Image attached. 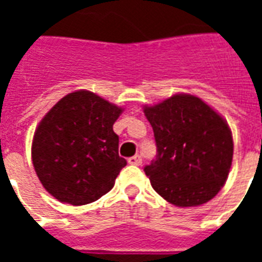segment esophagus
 <instances>
[{"label": "esophagus", "instance_id": "esophagus-1", "mask_svg": "<svg viewBox=\"0 0 262 262\" xmlns=\"http://www.w3.org/2000/svg\"><path fill=\"white\" fill-rule=\"evenodd\" d=\"M127 163L132 165H140L142 164V157L140 156H133V157H130V159L127 160Z\"/></svg>", "mask_w": 262, "mask_h": 262}]
</instances>
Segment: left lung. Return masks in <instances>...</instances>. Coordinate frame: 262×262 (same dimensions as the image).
Listing matches in <instances>:
<instances>
[{"label": "left lung", "instance_id": "1", "mask_svg": "<svg viewBox=\"0 0 262 262\" xmlns=\"http://www.w3.org/2000/svg\"><path fill=\"white\" fill-rule=\"evenodd\" d=\"M157 156L144 172L154 191L176 206H199L225 185L233 160L230 127L201 98L176 94L144 106Z\"/></svg>", "mask_w": 262, "mask_h": 262}]
</instances>
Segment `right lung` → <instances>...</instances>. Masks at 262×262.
Wrapping results in <instances>:
<instances>
[{
    "label": "right lung",
    "instance_id": "obj_1",
    "mask_svg": "<svg viewBox=\"0 0 262 262\" xmlns=\"http://www.w3.org/2000/svg\"><path fill=\"white\" fill-rule=\"evenodd\" d=\"M122 108L94 92H71L45 115L32 143L42 185L60 202L86 205L109 192L126 165L114 123Z\"/></svg>",
    "mask_w": 262,
    "mask_h": 262
}]
</instances>
